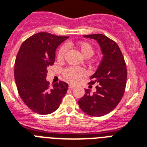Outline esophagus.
Masks as SVG:
<instances>
[{
	"label": "esophagus",
	"mask_w": 147,
	"mask_h": 147,
	"mask_svg": "<svg viewBox=\"0 0 147 147\" xmlns=\"http://www.w3.org/2000/svg\"><path fill=\"white\" fill-rule=\"evenodd\" d=\"M69 87L70 89H73V88H75V87H76V86H75V85H73V84H69Z\"/></svg>",
	"instance_id": "obj_1"
}]
</instances>
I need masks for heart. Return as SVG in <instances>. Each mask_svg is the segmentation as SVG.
<instances>
[{
    "label": "heart",
    "instance_id": "b5f03b06",
    "mask_svg": "<svg viewBox=\"0 0 147 147\" xmlns=\"http://www.w3.org/2000/svg\"><path fill=\"white\" fill-rule=\"evenodd\" d=\"M76 46L78 49L80 53L82 55V56L85 58H89L94 54L93 47L87 42H79L76 43ZM66 50H67V49H66V45H63V46L60 47V49L58 51V54H57V57H58L59 60H61L64 58ZM85 75H86L85 70L78 69V68H67L63 71L64 78L71 83L78 82Z\"/></svg>",
    "mask_w": 147,
    "mask_h": 147
}]
</instances>
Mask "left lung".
I'll list each match as a JSON object with an SVG mask.
<instances>
[{
    "instance_id": "1",
    "label": "left lung",
    "mask_w": 147,
    "mask_h": 147,
    "mask_svg": "<svg viewBox=\"0 0 147 147\" xmlns=\"http://www.w3.org/2000/svg\"><path fill=\"white\" fill-rule=\"evenodd\" d=\"M84 37L95 39L100 46L103 57L98 69L90 77V84L96 83V92L85 94L78 101L81 109L88 115L101 117L117 107L125 92L127 70L124 57L117 43L102 34H91Z\"/></svg>"
}]
</instances>
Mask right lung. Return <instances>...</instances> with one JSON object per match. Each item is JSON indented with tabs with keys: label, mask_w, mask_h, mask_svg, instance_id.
I'll return each instance as SVG.
<instances>
[{
	"label": "right lung",
	"mask_w": 147,
	"mask_h": 147,
	"mask_svg": "<svg viewBox=\"0 0 147 147\" xmlns=\"http://www.w3.org/2000/svg\"><path fill=\"white\" fill-rule=\"evenodd\" d=\"M69 36L41 32L27 39L21 45L15 62V81L24 104L34 112L49 114L59 108L66 93L63 81L49 87L47 69L53 65L57 48Z\"/></svg>",
	"instance_id": "add662e5"
}]
</instances>
